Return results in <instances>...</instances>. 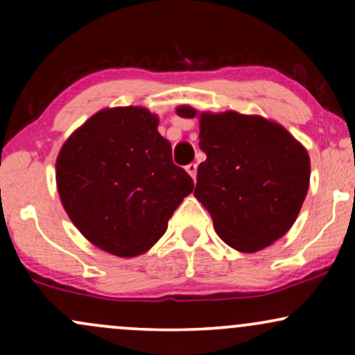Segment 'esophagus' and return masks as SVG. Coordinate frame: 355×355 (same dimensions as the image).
<instances>
[{"label":"esophagus","instance_id":"1","mask_svg":"<svg viewBox=\"0 0 355 355\" xmlns=\"http://www.w3.org/2000/svg\"><path fill=\"white\" fill-rule=\"evenodd\" d=\"M185 170L189 172V175L191 178H193V180L197 178V164H189L185 166Z\"/></svg>","mask_w":355,"mask_h":355}]
</instances>
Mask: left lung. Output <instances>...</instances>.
Segmentation results:
<instances>
[{"label": "left lung", "mask_w": 355, "mask_h": 355, "mask_svg": "<svg viewBox=\"0 0 355 355\" xmlns=\"http://www.w3.org/2000/svg\"><path fill=\"white\" fill-rule=\"evenodd\" d=\"M183 118L197 115L180 107ZM193 195L235 250L259 252L294 225L311 180L307 150L287 130L260 116L202 113Z\"/></svg>", "instance_id": "1"}]
</instances>
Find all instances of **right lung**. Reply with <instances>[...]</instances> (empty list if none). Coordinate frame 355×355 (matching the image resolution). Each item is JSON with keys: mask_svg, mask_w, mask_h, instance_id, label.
<instances>
[{"mask_svg": "<svg viewBox=\"0 0 355 355\" xmlns=\"http://www.w3.org/2000/svg\"><path fill=\"white\" fill-rule=\"evenodd\" d=\"M157 126L158 118L145 108L103 110L68 138L56 160L68 217L93 245L113 255L148 250L193 190Z\"/></svg>", "mask_w": 355, "mask_h": 355, "instance_id": "add662e5", "label": "right lung"}]
</instances>
